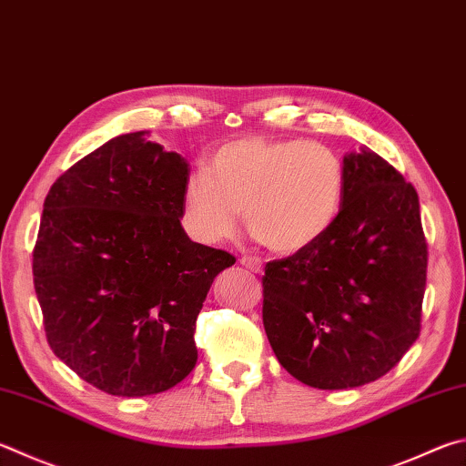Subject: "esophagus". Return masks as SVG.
<instances>
[{
	"label": "esophagus",
	"instance_id": "34e87169",
	"mask_svg": "<svg viewBox=\"0 0 466 466\" xmlns=\"http://www.w3.org/2000/svg\"><path fill=\"white\" fill-rule=\"evenodd\" d=\"M240 265L247 267L248 270H252V273H260V270H262V260L258 257H242Z\"/></svg>",
	"mask_w": 466,
	"mask_h": 466
}]
</instances>
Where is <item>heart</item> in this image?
<instances>
[{
    "mask_svg": "<svg viewBox=\"0 0 466 466\" xmlns=\"http://www.w3.org/2000/svg\"><path fill=\"white\" fill-rule=\"evenodd\" d=\"M342 160L318 142L247 137L211 152L183 187V224L193 238L219 244L240 222L262 247L293 255L324 238L340 216Z\"/></svg>",
    "mask_w": 466,
    "mask_h": 466,
    "instance_id": "obj_1",
    "label": "heart"
}]
</instances>
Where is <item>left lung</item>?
<instances>
[{
  "label": "left lung",
  "mask_w": 466,
  "mask_h": 466,
  "mask_svg": "<svg viewBox=\"0 0 466 466\" xmlns=\"http://www.w3.org/2000/svg\"><path fill=\"white\" fill-rule=\"evenodd\" d=\"M340 216L324 238L267 262L262 324L287 373L318 389L360 387L416 342L428 242L413 185L370 150L344 157Z\"/></svg>",
  "instance_id": "left-lung-1"
}]
</instances>
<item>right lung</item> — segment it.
<instances>
[{
	"mask_svg": "<svg viewBox=\"0 0 466 466\" xmlns=\"http://www.w3.org/2000/svg\"><path fill=\"white\" fill-rule=\"evenodd\" d=\"M145 134L116 137L58 177L32 252L50 349L117 397L167 391L191 373L196 319L236 262L185 234L189 165Z\"/></svg>",
	"mask_w": 466,
	"mask_h": 466,
	"instance_id": "add662e5",
	"label": "right lung"
}]
</instances>
